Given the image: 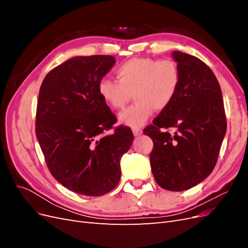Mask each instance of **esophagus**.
<instances>
[{
    "instance_id": "1",
    "label": "esophagus",
    "mask_w": 248,
    "mask_h": 248,
    "mask_svg": "<svg viewBox=\"0 0 248 248\" xmlns=\"http://www.w3.org/2000/svg\"><path fill=\"white\" fill-rule=\"evenodd\" d=\"M132 132H133L134 136L139 137V136H140V134L142 133V130H141L140 128H133V129H132Z\"/></svg>"
}]
</instances>
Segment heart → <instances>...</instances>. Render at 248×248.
<instances>
[{
    "label": "heart",
    "mask_w": 248,
    "mask_h": 248,
    "mask_svg": "<svg viewBox=\"0 0 248 248\" xmlns=\"http://www.w3.org/2000/svg\"><path fill=\"white\" fill-rule=\"evenodd\" d=\"M117 80L102 78L98 93L112 109H122L131 99V107L120 112L119 121L138 128L147 122L154 110L167 109L175 100L181 85V70L170 58H132L120 64Z\"/></svg>",
    "instance_id": "b5f03b06"
}]
</instances>
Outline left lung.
<instances>
[{"mask_svg": "<svg viewBox=\"0 0 248 248\" xmlns=\"http://www.w3.org/2000/svg\"><path fill=\"white\" fill-rule=\"evenodd\" d=\"M181 70L175 100L144 129L153 140L150 162L157 184L182 191L207 178L216 166L227 131L219 82L199 58L174 51Z\"/></svg>", "mask_w": 248, "mask_h": 248, "instance_id": "left-lung-1", "label": "left lung"}]
</instances>
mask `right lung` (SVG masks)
I'll return each mask as SVG.
<instances>
[{"label": "right lung", "mask_w": 248, "mask_h": 248, "mask_svg": "<svg viewBox=\"0 0 248 248\" xmlns=\"http://www.w3.org/2000/svg\"><path fill=\"white\" fill-rule=\"evenodd\" d=\"M115 62L103 55L67 60L46 74L37 101L36 137L50 174L84 196L115 188L120 159L133 140L129 127L114 128L117 118L98 93L99 81Z\"/></svg>", "instance_id": "right-lung-1"}]
</instances>
